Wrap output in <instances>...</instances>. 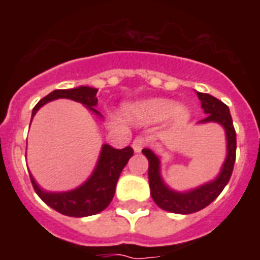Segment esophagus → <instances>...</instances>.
I'll use <instances>...</instances> for the list:
<instances>
[{
	"instance_id": "34e87169",
	"label": "esophagus",
	"mask_w": 260,
	"mask_h": 260,
	"mask_svg": "<svg viewBox=\"0 0 260 260\" xmlns=\"http://www.w3.org/2000/svg\"><path fill=\"white\" fill-rule=\"evenodd\" d=\"M146 144H147V142L144 138H137V139H134V142H133V144H132L133 150H134L135 152H141Z\"/></svg>"
}]
</instances>
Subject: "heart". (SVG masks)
I'll return each mask as SVG.
<instances>
[{"instance_id":"obj_1","label":"heart","mask_w":260,"mask_h":260,"mask_svg":"<svg viewBox=\"0 0 260 260\" xmlns=\"http://www.w3.org/2000/svg\"><path fill=\"white\" fill-rule=\"evenodd\" d=\"M125 116L141 123H155L168 118L173 127H181L190 119V109L183 104H176L172 99L151 98L127 105Z\"/></svg>"}]
</instances>
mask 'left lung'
<instances>
[{"instance_id":"1","label":"left lung","mask_w":260,"mask_h":260,"mask_svg":"<svg viewBox=\"0 0 260 260\" xmlns=\"http://www.w3.org/2000/svg\"><path fill=\"white\" fill-rule=\"evenodd\" d=\"M197 95L201 100L204 113L207 114L206 118L199 121L198 123H219L225 132L226 156H225L219 174L213 180L208 181L198 187L186 190V191H177V190L171 189L162 180L160 156L156 155L155 151L150 150V148L142 150V153L148 160V182H150L151 197H152L153 202L161 210L180 213V215L198 212L207 207L208 204L212 203L231 180L233 165L236 161V147H237L236 146V132H234L229 108L224 103L220 102L219 99L213 98L208 93L197 91Z\"/></svg>"}]
</instances>
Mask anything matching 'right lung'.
<instances>
[{"instance_id": "obj_1", "label": "right lung", "mask_w": 260, "mask_h": 260, "mask_svg": "<svg viewBox=\"0 0 260 260\" xmlns=\"http://www.w3.org/2000/svg\"><path fill=\"white\" fill-rule=\"evenodd\" d=\"M98 91V88L88 86L54 89L49 95L41 99L32 109L31 121L43 105L57 99H69L73 102L80 103L92 113H95L99 118L103 119L100 112L93 108L98 105V98H96ZM133 155H134V151L132 147L116 150L109 144H103L98 162L91 176L82 185L69 191H47L38 185L31 173H29V177H31V182L36 194L49 207L62 215L71 216V217H86V216L102 212L109 206L114 197L119 174Z\"/></svg>"}]
</instances>
